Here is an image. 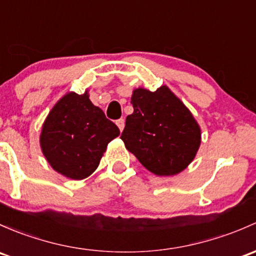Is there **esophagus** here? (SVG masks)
I'll return each mask as SVG.
<instances>
[{
	"label": "esophagus",
	"instance_id": "1",
	"mask_svg": "<svg viewBox=\"0 0 256 256\" xmlns=\"http://www.w3.org/2000/svg\"><path fill=\"white\" fill-rule=\"evenodd\" d=\"M116 125H118V128H120V131H122L124 128H125V120H124V119L116 120Z\"/></svg>",
	"mask_w": 256,
	"mask_h": 256
}]
</instances>
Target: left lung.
<instances>
[{
  "mask_svg": "<svg viewBox=\"0 0 256 256\" xmlns=\"http://www.w3.org/2000/svg\"><path fill=\"white\" fill-rule=\"evenodd\" d=\"M134 112L121 134L125 147L140 163L157 176H174L195 157L201 131L192 112L169 90H134Z\"/></svg>",
  "mask_w": 256,
  "mask_h": 256,
  "instance_id": "8db88e82",
  "label": "left lung"
}]
</instances>
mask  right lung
I'll use <instances>...</instances> for the list:
<instances>
[{
  "label": "right lung",
  "instance_id": "1",
  "mask_svg": "<svg viewBox=\"0 0 256 256\" xmlns=\"http://www.w3.org/2000/svg\"><path fill=\"white\" fill-rule=\"evenodd\" d=\"M119 134V128L93 106L87 93H68L48 115L40 144L56 172L80 180L96 170L108 144Z\"/></svg>",
  "mask_w": 256,
  "mask_h": 256
}]
</instances>
